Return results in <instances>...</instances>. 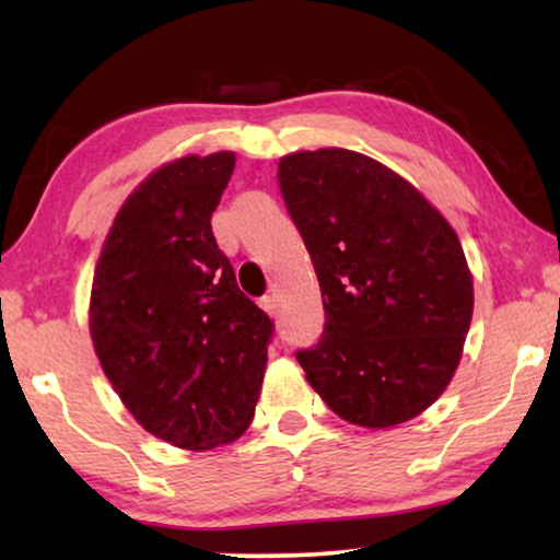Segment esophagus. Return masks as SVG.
I'll list each match as a JSON object with an SVG mask.
<instances>
[{
	"mask_svg": "<svg viewBox=\"0 0 560 560\" xmlns=\"http://www.w3.org/2000/svg\"><path fill=\"white\" fill-rule=\"evenodd\" d=\"M259 305H262V308L270 313V316H278V303H275L272 295H265L262 301H259Z\"/></svg>",
	"mask_w": 560,
	"mask_h": 560,
	"instance_id": "34e87169",
	"label": "esophagus"
}]
</instances>
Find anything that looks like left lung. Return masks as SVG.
Listing matches in <instances>:
<instances>
[{"mask_svg":"<svg viewBox=\"0 0 560 560\" xmlns=\"http://www.w3.org/2000/svg\"><path fill=\"white\" fill-rule=\"evenodd\" d=\"M290 219L316 267L326 324L298 349L336 416L389 428L439 400L462 359L474 285L448 221L395 171L341 148L278 163Z\"/></svg>","mask_w":560,"mask_h":560,"instance_id":"8db88e82","label":"left lung"}]
</instances>
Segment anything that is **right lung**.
Wrapping results in <instances>:
<instances>
[{
  "label": "right lung",
  "instance_id": "obj_1",
  "mask_svg": "<svg viewBox=\"0 0 560 560\" xmlns=\"http://www.w3.org/2000/svg\"><path fill=\"white\" fill-rule=\"evenodd\" d=\"M234 152L186 155L135 188L91 288L98 362L137 423L209 451L247 431L272 320L236 285L211 232Z\"/></svg>",
  "mask_w": 560,
  "mask_h": 560
}]
</instances>
